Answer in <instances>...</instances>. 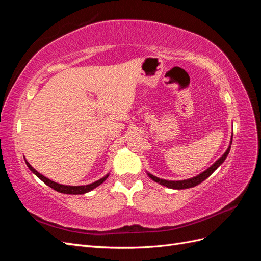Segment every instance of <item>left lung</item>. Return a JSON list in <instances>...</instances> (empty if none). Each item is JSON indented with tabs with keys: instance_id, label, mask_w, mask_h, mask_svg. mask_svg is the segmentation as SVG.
<instances>
[{
	"instance_id": "8db88e82",
	"label": "left lung",
	"mask_w": 261,
	"mask_h": 261,
	"mask_svg": "<svg viewBox=\"0 0 261 261\" xmlns=\"http://www.w3.org/2000/svg\"><path fill=\"white\" fill-rule=\"evenodd\" d=\"M233 138V137H232ZM232 138H231V143L232 144ZM230 149H231V145L228 146L227 150L224 152V154L220 158V159H218L215 163H213L211 167L209 169H207L206 171H203L202 173H200L199 175H197L195 177H192V178H188V179H184V180H167V179H162V178H159L156 177L152 174H150V173H148V176L153 179L154 181H156V183H159L165 187L168 188H172V189H185V188H191V187H194V186H197L198 184H200L201 181H203L206 178H208L213 172H215L221 164H222L224 162V160L226 159V156L228 154V152H230Z\"/></svg>"
}]
</instances>
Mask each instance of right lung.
Returning a JSON list of instances; mask_svg holds the SVG:
<instances>
[{"mask_svg":"<svg viewBox=\"0 0 261 261\" xmlns=\"http://www.w3.org/2000/svg\"><path fill=\"white\" fill-rule=\"evenodd\" d=\"M25 161H26V164H27V167L29 168V170H30L31 172H33L35 175H37L39 178H40V179L43 181V183H45L46 185L50 186L51 188H53L54 191H57V192L62 193V194H69V195H82V194H86V193H88V192L92 191L93 188H96V187H98L99 185H101V184L103 183V181L108 178V176H109V174H107L105 177H102V178H100L99 180L93 181V183L88 184V185H82V186L62 185V184H59V183H55V181H53V180H51V179H49V178H46L45 176H43L42 174H40V173H39L38 171H36L33 167H31V165L27 162V160H25Z\"/></svg>","mask_w":261,"mask_h":261,"instance_id":"1","label":"right lung"}]
</instances>
